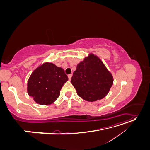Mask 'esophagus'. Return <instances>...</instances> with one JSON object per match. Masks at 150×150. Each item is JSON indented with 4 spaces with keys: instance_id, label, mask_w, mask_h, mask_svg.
<instances>
[{
    "instance_id": "1",
    "label": "esophagus",
    "mask_w": 150,
    "mask_h": 150,
    "mask_svg": "<svg viewBox=\"0 0 150 150\" xmlns=\"http://www.w3.org/2000/svg\"><path fill=\"white\" fill-rule=\"evenodd\" d=\"M72 74H70L68 75V78H69V80H71V78H72Z\"/></svg>"
}]
</instances>
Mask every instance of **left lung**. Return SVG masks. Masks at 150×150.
<instances>
[{
  "mask_svg": "<svg viewBox=\"0 0 150 150\" xmlns=\"http://www.w3.org/2000/svg\"><path fill=\"white\" fill-rule=\"evenodd\" d=\"M71 82L78 96L93 102L108 94L113 84V77L100 59L90 54L77 65Z\"/></svg>",
  "mask_w": 150,
  "mask_h": 150,
  "instance_id": "1",
  "label": "left lung"
}]
</instances>
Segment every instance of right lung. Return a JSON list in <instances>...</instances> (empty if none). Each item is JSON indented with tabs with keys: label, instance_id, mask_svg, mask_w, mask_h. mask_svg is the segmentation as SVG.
<instances>
[{
	"label": "right lung",
	"instance_id": "add662e5",
	"mask_svg": "<svg viewBox=\"0 0 150 150\" xmlns=\"http://www.w3.org/2000/svg\"><path fill=\"white\" fill-rule=\"evenodd\" d=\"M68 80L64 69L51 62L39 66L33 72L28 82V93L35 102L47 105L55 101Z\"/></svg>",
	"mask_w": 150,
	"mask_h": 150
}]
</instances>
